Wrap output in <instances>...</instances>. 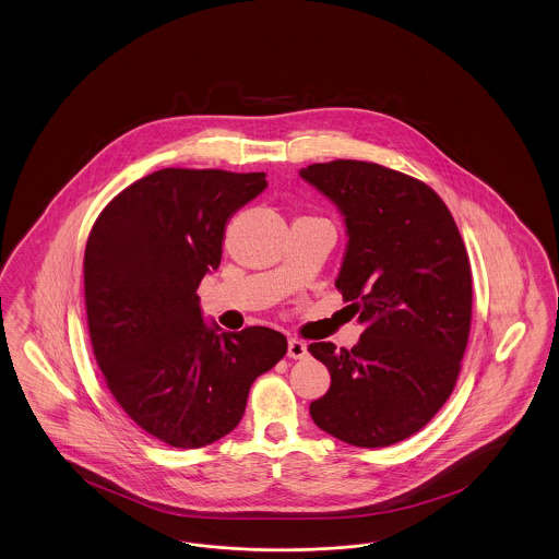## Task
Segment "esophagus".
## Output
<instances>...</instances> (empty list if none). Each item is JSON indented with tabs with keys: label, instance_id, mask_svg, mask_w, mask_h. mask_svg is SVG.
Instances as JSON below:
<instances>
[{
	"label": "esophagus",
	"instance_id": "1",
	"mask_svg": "<svg viewBox=\"0 0 559 559\" xmlns=\"http://www.w3.org/2000/svg\"><path fill=\"white\" fill-rule=\"evenodd\" d=\"M287 356L293 359L306 358V356H308V347H306V343H301V341H297V338H289Z\"/></svg>",
	"mask_w": 559,
	"mask_h": 559
}]
</instances>
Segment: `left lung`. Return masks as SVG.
I'll return each mask as SVG.
<instances>
[{"label": "left lung", "mask_w": 559, "mask_h": 559, "mask_svg": "<svg viewBox=\"0 0 559 559\" xmlns=\"http://www.w3.org/2000/svg\"><path fill=\"white\" fill-rule=\"evenodd\" d=\"M345 216L335 287L366 331L352 349L312 343L331 389L310 405L318 428L349 445H393L449 400L468 345V251L445 201L423 180L374 162L299 170Z\"/></svg>", "instance_id": "8db88e82"}]
</instances>
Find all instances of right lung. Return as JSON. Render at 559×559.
Instances as JSON below:
<instances>
[{
    "label": "right lung",
    "mask_w": 559,
    "mask_h": 559,
    "mask_svg": "<svg viewBox=\"0 0 559 559\" xmlns=\"http://www.w3.org/2000/svg\"><path fill=\"white\" fill-rule=\"evenodd\" d=\"M264 173L164 168L120 191L85 247L91 345L134 425L179 449L239 425L253 380L287 354L266 326L221 333L201 318L205 272L221 266L228 218L266 189Z\"/></svg>",
    "instance_id": "add662e5"
}]
</instances>
